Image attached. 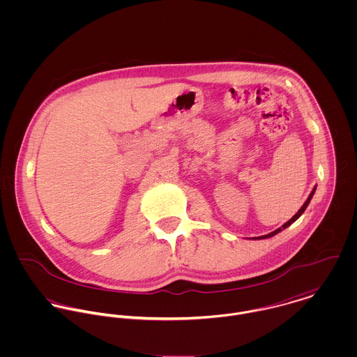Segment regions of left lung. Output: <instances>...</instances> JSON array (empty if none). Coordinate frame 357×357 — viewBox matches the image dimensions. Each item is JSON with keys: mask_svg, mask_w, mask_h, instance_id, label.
<instances>
[{"mask_svg": "<svg viewBox=\"0 0 357 357\" xmlns=\"http://www.w3.org/2000/svg\"><path fill=\"white\" fill-rule=\"evenodd\" d=\"M314 191H316V185H314V188L312 190V192L309 194V197H307V199H306L305 204H303V207H301V208H300V210H298V211H297V213H296V214H294V215H293V217H291V218H290V220H289L287 222H284V224H283V225H282L280 228L275 229L273 232H271V234H268V235H264V236H257L255 239H266V238H272V236H275L276 234H279L280 231H283V229H286L287 227H290V225H291V224H293V222H294L296 220H298V218H300V217L303 215V213L305 211V208L306 207H307V204H309V202H310V199H312V197H313Z\"/></svg>", "mask_w": 357, "mask_h": 357, "instance_id": "left-lung-1", "label": "left lung"}]
</instances>
